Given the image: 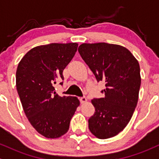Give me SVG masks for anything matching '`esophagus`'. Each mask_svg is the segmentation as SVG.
I'll return each mask as SVG.
<instances>
[{
    "mask_svg": "<svg viewBox=\"0 0 159 159\" xmlns=\"http://www.w3.org/2000/svg\"><path fill=\"white\" fill-rule=\"evenodd\" d=\"M80 102H81V103H85L86 102H87V98H86L85 96L81 97L80 98Z\"/></svg>",
    "mask_w": 159,
    "mask_h": 159,
    "instance_id": "obj_1",
    "label": "esophagus"
}]
</instances>
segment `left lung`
<instances>
[{"label": "left lung", "mask_w": 159, "mask_h": 159, "mask_svg": "<svg viewBox=\"0 0 159 159\" xmlns=\"http://www.w3.org/2000/svg\"><path fill=\"white\" fill-rule=\"evenodd\" d=\"M82 59L98 82H105V97L92 99L95 113L89 129L96 138L107 139L125 129L132 118L140 87V66L132 54L119 45L83 43L78 47Z\"/></svg>", "instance_id": "obj_1"}]
</instances>
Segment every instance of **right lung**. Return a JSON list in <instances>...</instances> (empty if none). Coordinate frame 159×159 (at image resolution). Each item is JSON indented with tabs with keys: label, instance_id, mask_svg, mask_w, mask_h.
<instances>
[{
	"label": "right lung",
	"instance_id": "obj_1",
	"mask_svg": "<svg viewBox=\"0 0 159 159\" xmlns=\"http://www.w3.org/2000/svg\"><path fill=\"white\" fill-rule=\"evenodd\" d=\"M77 43H51L32 48L16 70V89L32 126L47 138H57L69 130L80 102L59 96L54 84L64 79L63 69L77 52ZM63 85V81L60 83Z\"/></svg>",
	"mask_w": 159,
	"mask_h": 159
}]
</instances>
